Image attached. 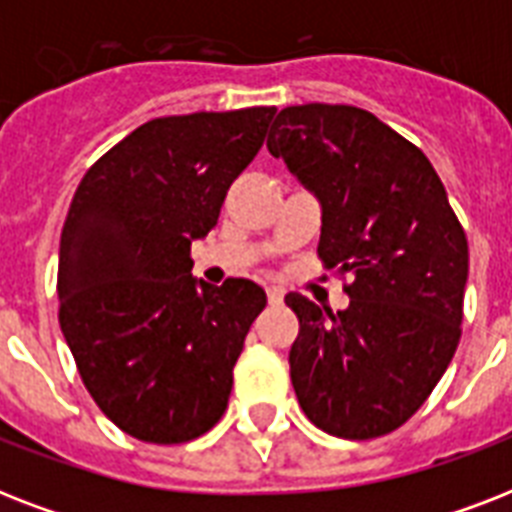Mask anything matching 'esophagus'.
<instances>
[{"label":"esophagus","mask_w":512,"mask_h":512,"mask_svg":"<svg viewBox=\"0 0 512 512\" xmlns=\"http://www.w3.org/2000/svg\"><path fill=\"white\" fill-rule=\"evenodd\" d=\"M265 295H268V303L271 305H281V300H284V289L268 287L265 289Z\"/></svg>","instance_id":"obj_1"}]
</instances>
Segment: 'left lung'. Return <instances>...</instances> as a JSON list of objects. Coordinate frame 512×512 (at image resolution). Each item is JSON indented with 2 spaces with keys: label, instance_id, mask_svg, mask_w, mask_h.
Returning a JSON list of instances; mask_svg holds the SVG:
<instances>
[{
  "label": "left lung",
  "instance_id": "1",
  "mask_svg": "<svg viewBox=\"0 0 512 512\" xmlns=\"http://www.w3.org/2000/svg\"><path fill=\"white\" fill-rule=\"evenodd\" d=\"M268 151L319 199V257L350 273L345 311L289 292V374L305 417L366 441L401 428L462 335L468 239L428 156L364 108H284Z\"/></svg>",
  "mask_w": 512,
  "mask_h": 512
}]
</instances>
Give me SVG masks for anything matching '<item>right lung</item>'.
I'll return each instance as SVG.
<instances>
[{"instance_id":"add662e5","label":"right lung","mask_w":512,"mask_h":512,"mask_svg":"<svg viewBox=\"0 0 512 512\" xmlns=\"http://www.w3.org/2000/svg\"><path fill=\"white\" fill-rule=\"evenodd\" d=\"M276 108L151 119L92 164L60 233V329L84 388L116 428L183 444L223 417L233 366L265 292L193 279L191 244Z\"/></svg>"}]
</instances>
